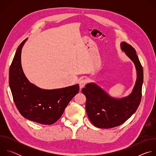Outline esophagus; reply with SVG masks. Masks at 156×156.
<instances>
[{
	"label": "esophagus",
	"mask_w": 156,
	"mask_h": 156,
	"mask_svg": "<svg viewBox=\"0 0 156 156\" xmlns=\"http://www.w3.org/2000/svg\"><path fill=\"white\" fill-rule=\"evenodd\" d=\"M86 82H87L86 79H83V80H81L80 81L79 84H80V90H81V89L84 86V85L86 84Z\"/></svg>",
	"instance_id": "1"
}]
</instances>
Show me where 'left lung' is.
<instances>
[{
	"label": "left lung",
	"instance_id": "left-lung-1",
	"mask_svg": "<svg viewBox=\"0 0 156 156\" xmlns=\"http://www.w3.org/2000/svg\"><path fill=\"white\" fill-rule=\"evenodd\" d=\"M120 48L134 63L136 70V80L131 93L123 98H114L93 82L86 84L81 90L86 98L88 118L99 128H110L122 125L136 112L141 102L143 67L135 49L131 45L122 42Z\"/></svg>",
	"mask_w": 156,
	"mask_h": 156
}]
</instances>
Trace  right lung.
<instances>
[{"label":"right lung","mask_w":156,"mask_h":156,"mask_svg":"<svg viewBox=\"0 0 156 156\" xmlns=\"http://www.w3.org/2000/svg\"><path fill=\"white\" fill-rule=\"evenodd\" d=\"M28 38L17 48L9 70V86L14 102L25 119L52 125L62 116L72 99L79 92V84L46 90L31 83L26 77L21 62V50Z\"/></svg>","instance_id":"1"}]
</instances>
